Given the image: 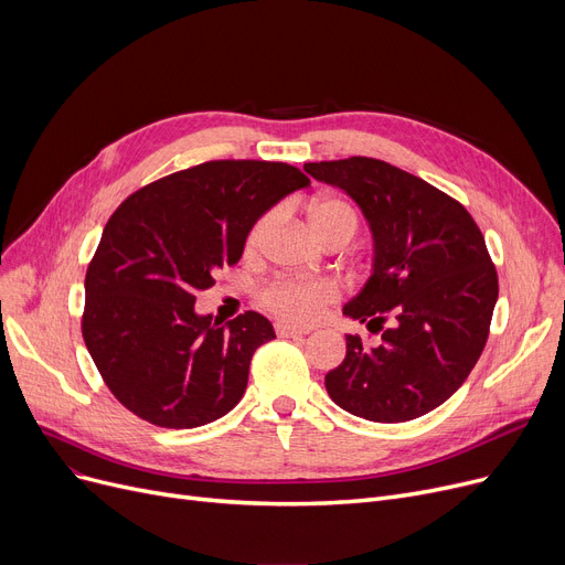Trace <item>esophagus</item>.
<instances>
[{
  "label": "esophagus",
  "mask_w": 565,
  "mask_h": 565,
  "mask_svg": "<svg viewBox=\"0 0 565 565\" xmlns=\"http://www.w3.org/2000/svg\"><path fill=\"white\" fill-rule=\"evenodd\" d=\"M277 334L279 337H286V339H298V337H307L309 332H305V330H298V328H290V324H277Z\"/></svg>",
  "instance_id": "1"
}]
</instances>
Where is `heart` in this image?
<instances>
[{"label":"heart","instance_id":"obj_1","mask_svg":"<svg viewBox=\"0 0 565 565\" xmlns=\"http://www.w3.org/2000/svg\"><path fill=\"white\" fill-rule=\"evenodd\" d=\"M273 215H263L247 233V249H256L263 233L270 226ZM309 228L318 241L343 237L350 243L360 228V217L354 207L341 199H318L309 205ZM337 300V288L330 281H292L277 279L260 292V305L273 316L286 322H311L322 309Z\"/></svg>","mask_w":565,"mask_h":565}]
</instances>
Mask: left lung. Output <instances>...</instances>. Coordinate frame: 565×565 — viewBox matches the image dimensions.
Segmentation results:
<instances>
[{
	"instance_id": "left-lung-1",
	"label": "left lung",
	"mask_w": 565,
	"mask_h": 565,
	"mask_svg": "<svg viewBox=\"0 0 565 565\" xmlns=\"http://www.w3.org/2000/svg\"><path fill=\"white\" fill-rule=\"evenodd\" d=\"M305 171L358 203L373 235L371 277L343 313L382 337L371 348L348 334L324 387L354 417L417 419L460 390L486 348L499 281L483 233L462 203L390 162L348 158Z\"/></svg>"
}]
</instances>
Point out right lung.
<instances>
[{
	"instance_id": "add662e5",
	"label": "right lung",
	"mask_w": 565,
	"mask_h": 565,
	"mask_svg": "<svg viewBox=\"0 0 565 565\" xmlns=\"http://www.w3.org/2000/svg\"><path fill=\"white\" fill-rule=\"evenodd\" d=\"M307 185L286 162L213 160L116 207L86 270L82 337L118 403L160 428L211 424L241 403L273 322L256 311L213 322L194 292L241 260L263 213Z\"/></svg>"
}]
</instances>
